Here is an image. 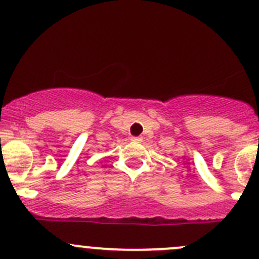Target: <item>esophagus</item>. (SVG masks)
Here are the masks:
<instances>
[{
	"label": "esophagus",
	"mask_w": 259,
	"mask_h": 259,
	"mask_svg": "<svg viewBox=\"0 0 259 259\" xmlns=\"http://www.w3.org/2000/svg\"><path fill=\"white\" fill-rule=\"evenodd\" d=\"M132 141H134V143H139V141H141V138L140 136H133Z\"/></svg>",
	"instance_id": "1"
}]
</instances>
